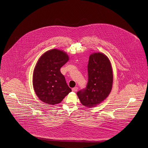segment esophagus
Wrapping results in <instances>:
<instances>
[{"mask_svg":"<svg viewBox=\"0 0 148 148\" xmlns=\"http://www.w3.org/2000/svg\"><path fill=\"white\" fill-rule=\"evenodd\" d=\"M77 89H78V88H77V87H75V88H73L72 89V91H73V92H77Z\"/></svg>","mask_w":148,"mask_h":148,"instance_id":"esophagus-1","label":"esophagus"}]
</instances>
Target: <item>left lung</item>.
<instances>
[{
    "label": "left lung",
    "mask_w": 148,
    "mask_h": 148,
    "mask_svg": "<svg viewBox=\"0 0 148 148\" xmlns=\"http://www.w3.org/2000/svg\"><path fill=\"white\" fill-rule=\"evenodd\" d=\"M88 81L85 89L77 92L81 103L86 107L97 106L106 99L112 90L113 71L108 57L102 53H93L88 65Z\"/></svg>",
    "instance_id": "8db88e82"
}]
</instances>
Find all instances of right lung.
<instances>
[{
  "instance_id": "obj_1",
  "label": "right lung",
  "mask_w": 148,
  "mask_h": 148,
  "mask_svg": "<svg viewBox=\"0 0 148 148\" xmlns=\"http://www.w3.org/2000/svg\"><path fill=\"white\" fill-rule=\"evenodd\" d=\"M68 60L66 53L54 49L44 53L36 64L33 88L38 98L46 104H59L71 92L60 72V68Z\"/></svg>"
}]
</instances>
